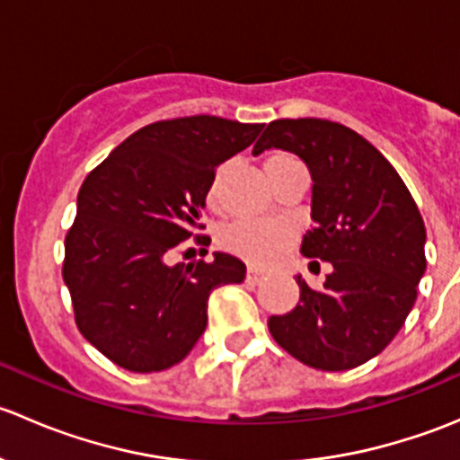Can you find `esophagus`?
I'll return each mask as SVG.
<instances>
[{"instance_id":"1","label":"esophagus","mask_w":460,"mask_h":460,"mask_svg":"<svg viewBox=\"0 0 460 460\" xmlns=\"http://www.w3.org/2000/svg\"><path fill=\"white\" fill-rule=\"evenodd\" d=\"M264 278V273L260 271V269H256V267H249V271H247V282H260Z\"/></svg>"}]
</instances>
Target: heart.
<instances>
[{"mask_svg": "<svg viewBox=\"0 0 460 460\" xmlns=\"http://www.w3.org/2000/svg\"><path fill=\"white\" fill-rule=\"evenodd\" d=\"M217 187H220V173L208 187V202L217 200ZM289 238L291 226L282 220H240L226 226L222 234V244L249 262L267 264L282 252Z\"/></svg>", "mask_w": 460, "mask_h": 460, "instance_id": "b5f03b06", "label": "heart"}]
</instances>
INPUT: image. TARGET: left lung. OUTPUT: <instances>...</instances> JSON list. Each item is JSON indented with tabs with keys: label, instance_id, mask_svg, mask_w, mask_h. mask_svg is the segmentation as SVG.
I'll list each match as a JSON object with an SVG mask.
<instances>
[{
	"label": "left lung",
	"instance_id": "obj_1",
	"mask_svg": "<svg viewBox=\"0 0 460 460\" xmlns=\"http://www.w3.org/2000/svg\"><path fill=\"white\" fill-rule=\"evenodd\" d=\"M282 148L312 173L314 229L300 253L332 262L323 289L303 276L300 303L269 318V332L300 363L345 372L392 342L425 273V225L387 157L351 128L318 118L276 119L253 155Z\"/></svg>",
	"mask_w": 460,
	"mask_h": 460
}]
</instances>
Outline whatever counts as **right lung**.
Here are the masks:
<instances>
[{"label": "right lung", "mask_w": 460, "mask_h": 460, "mask_svg": "<svg viewBox=\"0 0 460 460\" xmlns=\"http://www.w3.org/2000/svg\"><path fill=\"white\" fill-rule=\"evenodd\" d=\"M260 131L262 124L216 115L164 119L133 133L88 173L62 273L82 336L115 365L137 374L178 365L207 329L211 291L244 280L247 267L231 253L187 267L169 258L202 229L216 166Z\"/></svg>", "instance_id": "right-lung-1"}]
</instances>
